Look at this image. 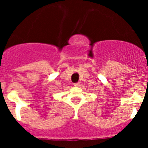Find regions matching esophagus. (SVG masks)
Wrapping results in <instances>:
<instances>
[{
  "instance_id": "34e87169",
  "label": "esophagus",
  "mask_w": 148,
  "mask_h": 148,
  "mask_svg": "<svg viewBox=\"0 0 148 148\" xmlns=\"http://www.w3.org/2000/svg\"><path fill=\"white\" fill-rule=\"evenodd\" d=\"M73 85L75 86V87H78V86H80V83H79V82H77V83H74V84H73Z\"/></svg>"
}]
</instances>
